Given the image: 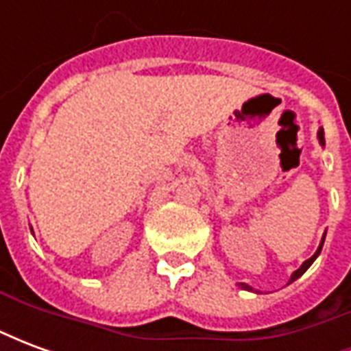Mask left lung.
<instances>
[{
  "label": "left lung",
  "instance_id": "left-lung-1",
  "mask_svg": "<svg viewBox=\"0 0 351 351\" xmlns=\"http://www.w3.org/2000/svg\"><path fill=\"white\" fill-rule=\"evenodd\" d=\"M317 141H319V145L325 146L324 128H319V130H317ZM324 243H325V233H324V237H322V243H319V246H317V250L314 252V256H312V258L306 259V261H304V263H302L301 267H299V269H297V271L293 272V274H291V278H289V282H287V284H291V282H295V280L299 278V276H302V274L306 272V269H308L310 265L314 263V261H316L317 256H319V252H322V248H324ZM239 287H241V289H246V291H252V293H259L258 289H254V287L248 286V284H244V282H241V284H239Z\"/></svg>",
  "mask_w": 351,
  "mask_h": 351
}]
</instances>
